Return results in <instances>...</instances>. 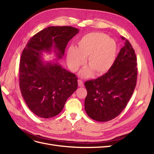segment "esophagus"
I'll list each match as a JSON object with an SVG mask.
<instances>
[{
    "label": "esophagus",
    "instance_id": "1",
    "mask_svg": "<svg viewBox=\"0 0 154 154\" xmlns=\"http://www.w3.org/2000/svg\"><path fill=\"white\" fill-rule=\"evenodd\" d=\"M78 86L79 87H83L84 86V83H83V81L81 80H78Z\"/></svg>",
    "mask_w": 154,
    "mask_h": 154
}]
</instances>
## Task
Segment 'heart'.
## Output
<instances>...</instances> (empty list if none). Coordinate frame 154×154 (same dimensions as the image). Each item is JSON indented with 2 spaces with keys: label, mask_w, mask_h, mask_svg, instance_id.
Wrapping results in <instances>:
<instances>
[{
  "label": "heart",
  "mask_w": 154,
  "mask_h": 154,
  "mask_svg": "<svg viewBox=\"0 0 154 154\" xmlns=\"http://www.w3.org/2000/svg\"><path fill=\"white\" fill-rule=\"evenodd\" d=\"M117 45L116 42L101 32H91L82 37L76 49L70 48L67 54L69 66L76 71L85 63L88 67L80 72L83 77H89L92 73L96 76L108 72L114 63Z\"/></svg>",
  "instance_id": "heart-1"
}]
</instances>
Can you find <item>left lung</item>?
I'll return each instance as SVG.
<instances>
[{"label":"left lung","instance_id":"8db88e82","mask_svg":"<svg viewBox=\"0 0 154 154\" xmlns=\"http://www.w3.org/2000/svg\"><path fill=\"white\" fill-rule=\"evenodd\" d=\"M125 45L112 67L104 75L85 82L87 95L85 109L97 122H108L122 112L131 97L137 82V58L129 41L122 36Z\"/></svg>","mask_w":154,"mask_h":154}]
</instances>
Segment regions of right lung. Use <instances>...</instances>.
I'll use <instances>...</instances> for the list:
<instances>
[{
  "mask_svg": "<svg viewBox=\"0 0 154 154\" xmlns=\"http://www.w3.org/2000/svg\"><path fill=\"white\" fill-rule=\"evenodd\" d=\"M79 29L71 26H51L37 32L23 50L19 66L21 94L29 109L36 116L49 118L63 109L68 97L78 88V78L58 63H44V51L52 48L61 59L66 46Z\"/></svg>",
  "mask_w": 154,
  "mask_h": 154,
  "instance_id": "right-lung-1",
  "label": "right lung"
}]
</instances>
